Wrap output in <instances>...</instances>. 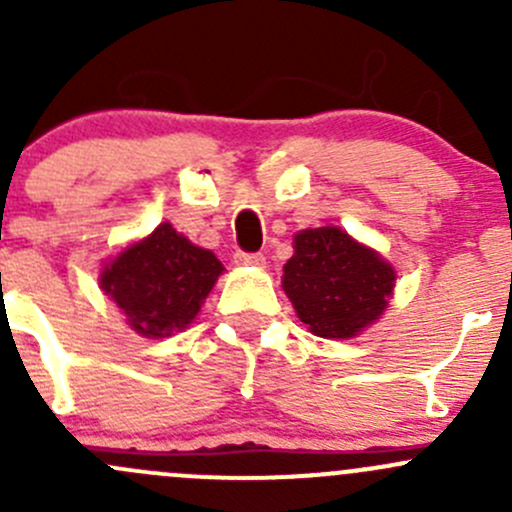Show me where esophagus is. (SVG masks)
Segmentation results:
<instances>
[{
  "mask_svg": "<svg viewBox=\"0 0 512 512\" xmlns=\"http://www.w3.org/2000/svg\"><path fill=\"white\" fill-rule=\"evenodd\" d=\"M235 262L237 265H247V267H262L265 265V255L262 252H235Z\"/></svg>",
  "mask_w": 512,
  "mask_h": 512,
  "instance_id": "obj_1",
  "label": "esophagus"
}]
</instances>
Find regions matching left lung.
I'll list each match as a JSON object with an SVG mask.
<instances>
[{"label": "left lung", "mask_w": 512, "mask_h": 512, "mask_svg": "<svg viewBox=\"0 0 512 512\" xmlns=\"http://www.w3.org/2000/svg\"><path fill=\"white\" fill-rule=\"evenodd\" d=\"M394 280L391 265L374 250L339 227H317L294 237L282 287L309 332L349 339L381 317Z\"/></svg>", "instance_id": "1"}]
</instances>
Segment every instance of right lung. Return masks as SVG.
<instances>
[{"mask_svg":"<svg viewBox=\"0 0 512 512\" xmlns=\"http://www.w3.org/2000/svg\"><path fill=\"white\" fill-rule=\"evenodd\" d=\"M220 272L213 252L163 223L103 270L101 287L138 334L158 339L193 322Z\"/></svg>","mask_w":512,"mask_h":512,"instance_id":"right-lung-1","label":"right lung"}]
</instances>
